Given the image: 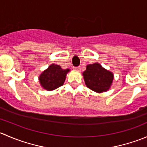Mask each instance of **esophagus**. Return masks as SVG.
Here are the masks:
<instances>
[{
    "label": "esophagus",
    "mask_w": 147,
    "mask_h": 147,
    "mask_svg": "<svg viewBox=\"0 0 147 147\" xmlns=\"http://www.w3.org/2000/svg\"><path fill=\"white\" fill-rule=\"evenodd\" d=\"M73 69H75V70H80L81 69L80 67H73Z\"/></svg>",
    "instance_id": "obj_1"
}]
</instances>
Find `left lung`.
Instances as JSON below:
<instances>
[{"mask_svg": "<svg viewBox=\"0 0 147 147\" xmlns=\"http://www.w3.org/2000/svg\"><path fill=\"white\" fill-rule=\"evenodd\" d=\"M83 76L87 87L99 93L107 91L114 78L113 74L102 67L99 63L87 65Z\"/></svg>", "mask_w": 147, "mask_h": 147, "instance_id": "left-lung-1", "label": "left lung"}]
</instances>
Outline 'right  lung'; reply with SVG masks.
Wrapping results in <instances>:
<instances>
[{
    "mask_svg": "<svg viewBox=\"0 0 147 147\" xmlns=\"http://www.w3.org/2000/svg\"><path fill=\"white\" fill-rule=\"evenodd\" d=\"M69 69H63L60 65L53 64L44 71L39 78L41 85L45 90H55L64 84L66 74Z\"/></svg>",
    "mask_w": 147,
    "mask_h": 147,
    "instance_id": "1",
    "label": "right lung"
}]
</instances>
